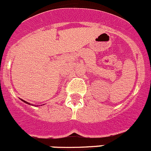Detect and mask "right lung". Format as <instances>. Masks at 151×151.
<instances>
[{
  "instance_id": "obj_1",
  "label": "right lung",
  "mask_w": 151,
  "mask_h": 151,
  "mask_svg": "<svg viewBox=\"0 0 151 151\" xmlns=\"http://www.w3.org/2000/svg\"><path fill=\"white\" fill-rule=\"evenodd\" d=\"M21 100H22V101H24V102H25V103H26V104H30V103H28V102H27V101H24V100H22V99H21ZM31 105H32V104H31Z\"/></svg>"
}]
</instances>
